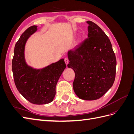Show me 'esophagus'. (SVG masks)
Returning a JSON list of instances; mask_svg holds the SVG:
<instances>
[{
  "instance_id": "1",
  "label": "esophagus",
  "mask_w": 134,
  "mask_h": 134,
  "mask_svg": "<svg viewBox=\"0 0 134 134\" xmlns=\"http://www.w3.org/2000/svg\"><path fill=\"white\" fill-rule=\"evenodd\" d=\"M64 61H65V63L66 65H68V63H69V60L68 58H65L64 59Z\"/></svg>"
}]
</instances>
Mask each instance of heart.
<instances>
[{
	"label": "heart",
	"instance_id": "b5f03b06",
	"mask_svg": "<svg viewBox=\"0 0 134 134\" xmlns=\"http://www.w3.org/2000/svg\"><path fill=\"white\" fill-rule=\"evenodd\" d=\"M80 40H81V38H80V37H79V38H78V42H80Z\"/></svg>",
	"mask_w": 134,
	"mask_h": 134
}]
</instances>
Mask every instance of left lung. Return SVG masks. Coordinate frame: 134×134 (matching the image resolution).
I'll list each match as a JSON object with an SVG mask.
<instances>
[{
	"instance_id": "1",
	"label": "left lung",
	"mask_w": 134,
	"mask_h": 134,
	"mask_svg": "<svg viewBox=\"0 0 134 134\" xmlns=\"http://www.w3.org/2000/svg\"><path fill=\"white\" fill-rule=\"evenodd\" d=\"M88 38L68 52L69 68L75 72L73 90L80 99L93 100L102 97L114 83L116 59L110 40L92 21L87 22Z\"/></svg>"
}]
</instances>
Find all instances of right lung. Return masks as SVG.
<instances>
[{
	"label": "right lung",
	"mask_w": 134,
	"mask_h": 134,
	"mask_svg": "<svg viewBox=\"0 0 134 134\" xmlns=\"http://www.w3.org/2000/svg\"><path fill=\"white\" fill-rule=\"evenodd\" d=\"M37 30V26H32L20 36L14 47L12 71L15 86L24 98L33 104H45L53 100L56 84L66 64L62 59L41 69L28 65L25 59V46Z\"/></svg>",
	"instance_id": "obj_1"
}]
</instances>
